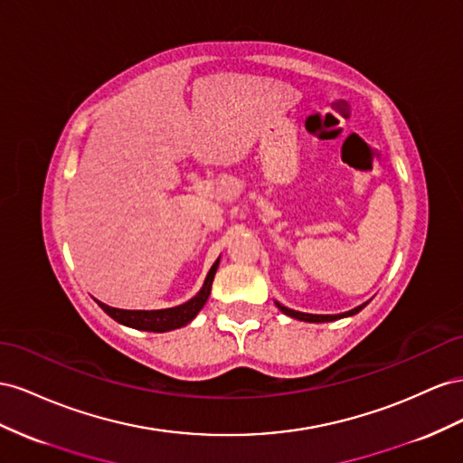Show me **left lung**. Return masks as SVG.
<instances>
[{
	"label": "left lung",
	"mask_w": 463,
	"mask_h": 463,
	"mask_svg": "<svg viewBox=\"0 0 463 463\" xmlns=\"http://www.w3.org/2000/svg\"><path fill=\"white\" fill-rule=\"evenodd\" d=\"M277 307H279V310H281L283 314L290 316V318H297V320H302V322H332V320H339V318H345V316H353V314H356V312H359V310H363V308L366 307V302H364V305H361V307H356V308L349 310V312H343V314H334V316H324V314H305V312H297V310H290V308H287V307L279 305V302H277Z\"/></svg>",
	"instance_id": "obj_1"
}]
</instances>
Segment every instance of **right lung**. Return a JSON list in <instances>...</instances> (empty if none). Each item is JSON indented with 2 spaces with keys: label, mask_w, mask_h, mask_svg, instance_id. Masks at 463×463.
I'll return each mask as SVG.
<instances>
[{
  "label": "right lung",
  "mask_w": 463,
  "mask_h": 463,
  "mask_svg": "<svg viewBox=\"0 0 463 463\" xmlns=\"http://www.w3.org/2000/svg\"><path fill=\"white\" fill-rule=\"evenodd\" d=\"M219 266V260L213 263V268L209 269L205 283L200 293H197L192 300L184 302L180 307L175 308H165V310H122V308H112L109 305H102L99 302L100 308L107 312L110 318L120 322L124 326L145 329V332H170V329H176L186 326L195 318V314L203 308V305L209 298L211 293V283H213V277Z\"/></svg>",
  "instance_id": "add662e5"
}]
</instances>
